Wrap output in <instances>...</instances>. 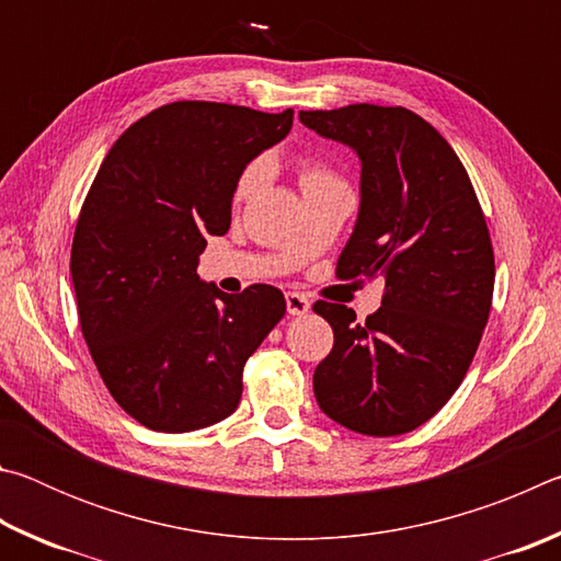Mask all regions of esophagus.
I'll return each instance as SVG.
<instances>
[{"label":"esophagus","instance_id":"obj_1","mask_svg":"<svg viewBox=\"0 0 561 561\" xmlns=\"http://www.w3.org/2000/svg\"><path fill=\"white\" fill-rule=\"evenodd\" d=\"M284 299H287V311L291 317H304L311 309V301L299 291H289Z\"/></svg>","mask_w":561,"mask_h":561}]
</instances>
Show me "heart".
Masks as SVG:
<instances>
[{"label":"heart","mask_w":561,"mask_h":561,"mask_svg":"<svg viewBox=\"0 0 561 561\" xmlns=\"http://www.w3.org/2000/svg\"><path fill=\"white\" fill-rule=\"evenodd\" d=\"M262 178H264V165L262 163H252L250 168H247L242 178H240V185H237V201H244V197H250L254 190L260 187ZM299 180H301V190H304L309 185L327 183V180H336V178L329 168H324L321 163H314V160H304Z\"/></svg>","instance_id":"1"}]
</instances>
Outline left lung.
I'll return each instance as SVG.
<instances>
[{"label": "left lung", "instance_id": "left-lung-1", "mask_svg": "<svg viewBox=\"0 0 561 561\" xmlns=\"http://www.w3.org/2000/svg\"><path fill=\"white\" fill-rule=\"evenodd\" d=\"M304 126L360 160V205L339 279H386L381 309L356 321L317 301L334 348L314 371L321 411L376 438L403 435L458 391L488 324L495 257L468 173L438 130L403 106L299 111Z\"/></svg>", "mask_w": 561, "mask_h": 561}]
</instances>
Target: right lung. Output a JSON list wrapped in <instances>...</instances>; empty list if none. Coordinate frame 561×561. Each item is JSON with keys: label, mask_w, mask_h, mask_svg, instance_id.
I'll use <instances>...</instances> for the list:
<instances>
[{"label": "right lung", "mask_w": 561, "mask_h": 561, "mask_svg": "<svg viewBox=\"0 0 561 561\" xmlns=\"http://www.w3.org/2000/svg\"><path fill=\"white\" fill-rule=\"evenodd\" d=\"M294 111L210 101L150 111L113 144L83 201L71 279L103 383L140 425L187 433L232 415L242 368L287 301L197 277L207 237L230 230L250 160L287 136Z\"/></svg>", "instance_id": "add662e5"}]
</instances>
